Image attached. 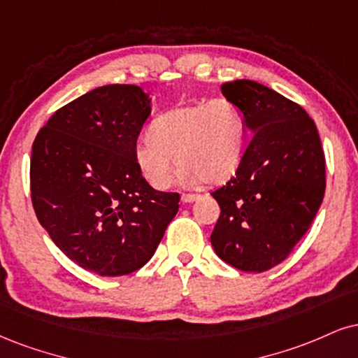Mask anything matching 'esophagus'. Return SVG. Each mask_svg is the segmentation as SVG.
<instances>
[{"label":"esophagus","mask_w":358,"mask_h":358,"mask_svg":"<svg viewBox=\"0 0 358 358\" xmlns=\"http://www.w3.org/2000/svg\"><path fill=\"white\" fill-rule=\"evenodd\" d=\"M200 198V195H192V193H183L182 195V201L183 203H193V201L198 200Z\"/></svg>","instance_id":"obj_1"}]
</instances>
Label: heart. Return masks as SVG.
<instances>
[{
  "label": "heart",
  "instance_id": "b5f03b06",
  "mask_svg": "<svg viewBox=\"0 0 358 358\" xmlns=\"http://www.w3.org/2000/svg\"><path fill=\"white\" fill-rule=\"evenodd\" d=\"M247 124L227 98L176 106L153 120L135 146V163L157 190L173 183L175 158L185 185L225 183L242 163Z\"/></svg>",
  "mask_w": 358,
  "mask_h": 358
}]
</instances>
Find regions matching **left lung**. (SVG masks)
Returning <instances> with one entry per match:
<instances>
[{
	"instance_id": "8db88e82",
	"label": "left lung",
	"mask_w": 358,
	"mask_h": 358,
	"mask_svg": "<svg viewBox=\"0 0 358 358\" xmlns=\"http://www.w3.org/2000/svg\"><path fill=\"white\" fill-rule=\"evenodd\" d=\"M242 110L250 143L235 176L215 190L220 217L210 236L223 262L265 272L307 234L325 193V157L302 106L252 80L222 85Z\"/></svg>"
}]
</instances>
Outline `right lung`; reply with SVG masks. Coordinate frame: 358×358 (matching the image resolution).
I'll list each match as a JSON object with an SVG mask.
<instances>
[{
	"mask_svg": "<svg viewBox=\"0 0 358 358\" xmlns=\"http://www.w3.org/2000/svg\"><path fill=\"white\" fill-rule=\"evenodd\" d=\"M150 103L140 86H100L59 108L34 138L38 220L64 255L101 277L141 268L178 212V193L155 190L135 163Z\"/></svg>",
	"mask_w": 358,
	"mask_h": 358,
	"instance_id": "obj_1",
	"label": "right lung"
}]
</instances>
